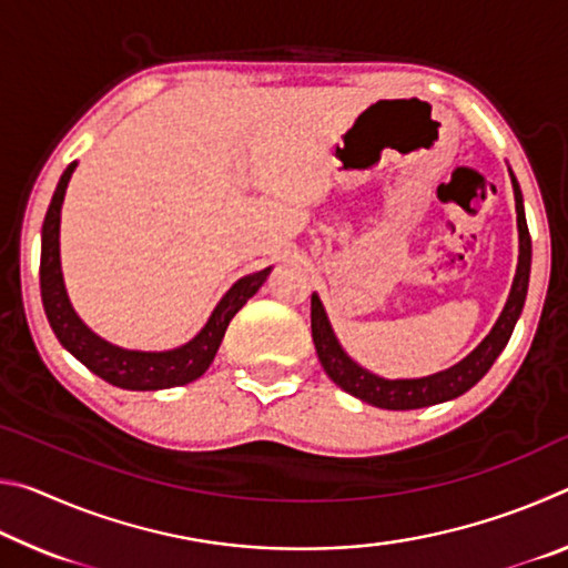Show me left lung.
Wrapping results in <instances>:
<instances>
[{"label": "left lung", "mask_w": 568, "mask_h": 568, "mask_svg": "<svg viewBox=\"0 0 568 568\" xmlns=\"http://www.w3.org/2000/svg\"><path fill=\"white\" fill-rule=\"evenodd\" d=\"M511 185L516 197V223H518V267L516 277L508 293V301L504 305L501 315H498L496 325L484 341L478 343L476 351H470L464 361L450 365V368L434 373L426 378H400L388 381L381 378L376 373L361 368L348 353L343 351V345L335 338L331 328L328 315L321 297L313 293L311 297V328H313V343L315 353H318L323 371L328 373L335 386H341L345 393L361 398L371 406L386 408V410H413V408H426L436 406L450 398L464 396L468 388H474L476 383L486 376L491 368L498 353L506 348L508 338H511L514 325L518 315L524 311L526 291H528V273H531V235H528L526 215H524V197L521 187L511 172Z\"/></svg>", "instance_id": "8db88e82"}]
</instances>
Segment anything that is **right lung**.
<instances>
[{"instance_id": "add662e5", "label": "right lung", "mask_w": 568, "mask_h": 568, "mask_svg": "<svg viewBox=\"0 0 568 568\" xmlns=\"http://www.w3.org/2000/svg\"><path fill=\"white\" fill-rule=\"evenodd\" d=\"M74 168L77 162L67 165V170L62 172L42 225L40 287L47 321H50L57 341H60L82 365H88L94 376H100L102 381H108L112 386L124 390H162L192 383L210 368L220 343H223V335L230 321H233L240 307L257 293V287L267 281L271 267L240 277V281L223 295V301L215 305L205 328L185 345H180V348L128 351L120 348V345L108 343L82 323L64 291L60 263V213L64 203L67 182H70Z\"/></svg>"}]
</instances>
